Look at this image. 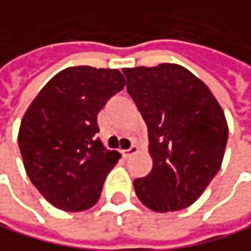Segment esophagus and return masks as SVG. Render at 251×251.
<instances>
[{"instance_id": "obj_1", "label": "esophagus", "mask_w": 251, "mask_h": 251, "mask_svg": "<svg viewBox=\"0 0 251 251\" xmlns=\"http://www.w3.org/2000/svg\"><path fill=\"white\" fill-rule=\"evenodd\" d=\"M120 153H122V156H123L125 159H128V157H131V156H134V154L138 153V147H137V146H132V147H129L128 150H122Z\"/></svg>"}]
</instances>
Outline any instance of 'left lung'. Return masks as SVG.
Masks as SVG:
<instances>
[{
	"label": "left lung",
	"mask_w": 251,
	"mask_h": 251,
	"mask_svg": "<svg viewBox=\"0 0 251 251\" xmlns=\"http://www.w3.org/2000/svg\"><path fill=\"white\" fill-rule=\"evenodd\" d=\"M126 88L149 131L151 172L134 181L140 201L154 212L191 206L221 169L228 140L222 107L188 69L163 63L123 69Z\"/></svg>",
	"instance_id": "1"
}]
</instances>
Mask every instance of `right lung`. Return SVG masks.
I'll return each mask as SVG.
<instances>
[{"label": "right lung", "mask_w": 251, "mask_h": 251, "mask_svg": "<svg viewBox=\"0 0 251 251\" xmlns=\"http://www.w3.org/2000/svg\"><path fill=\"white\" fill-rule=\"evenodd\" d=\"M125 83L117 69L67 67L27 107L19 149L29 179L54 207L82 212L98 201L120 154L95 138L97 114Z\"/></svg>", "instance_id": "obj_1"}]
</instances>
